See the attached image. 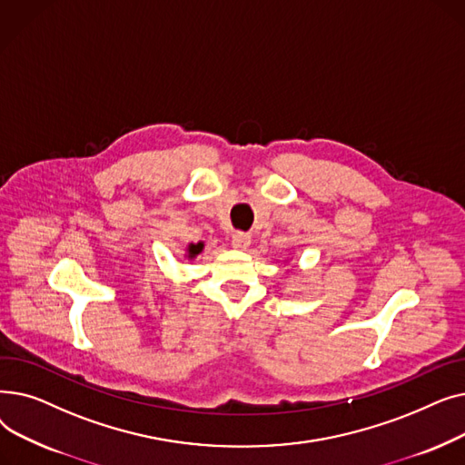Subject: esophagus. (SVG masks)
Returning a JSON list of instances; mask_svg holds the SVG:
<instances>
[{
	"label": "esophagus",
	"instance_id": "34e87169",
	"mask_svg": "<svg viewBox=\"0 0 465 465\" xmlns=\"http://www.w3.org/2000/svg\"><path fill=\"white\" fill-rule=\"evenodd\" d=\"M251 245V235L245 232H235L232 235V247L235 251H247Z\"/></svg>",
	"mask_w": 465,
	"mask_h": 465
}]
</instances>
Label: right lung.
<instances>
[{
  "label": "right lung",
  "instance_id": "obj_1",
  "mask_svg": "<svg viewBox=\"0 0 465 465\" xmlns=\"http://www.w3.org/2000/svg\"><path fill=\"white\" fill-rule=\"evenodd\" d=\"M203 247H205L203 241H200V242H188L186 251H184V258H186V260H193L195 256L203 252Z\"/></svg>",
  "mask_w": 465,
  "mask_h": 465
}]
</instances>
